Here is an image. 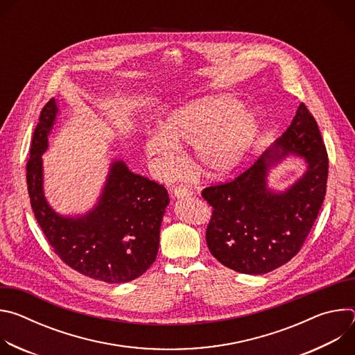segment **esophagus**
I'll return each mask as SVG.
<instances>
[{"label": "esophagus", "mask_w": 355, "mask_h": 355, "mask_svg": "<svg viewBox=\"0 0 355 355\" xmlns=\"http://www.w3.org/2000/svg\"><path fill=\"white\" fill-rule=\"evenodd\" d=\"M192 192H191V189L189 188H187V187H175L174 189H173V195H174V198H177V199H180V198H185V196H189Z\"/></svg>", "instance_id": "34e87169"}]
</instances>
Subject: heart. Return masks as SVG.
<instances>
[{
  "instance_id": "b5f03b06",
  "label": "heart",
  "mask_w": 355,
  "mask_h": 355,
  "mask_svg": "<svg viewBox=\"0 0 355 355\" xmlns=\"http://www.w3.org/2000/svg\"><path fill=\"white\" fill-rule=\"evenodd\" d=\"M243 108L230 95L191 101L159 122L160 133L143 141V153L159 175L168 177L178 166V144L192 143L202 171L225 174L240 164L261 130L259 111Z\"/></svg>"
}]
</instances>
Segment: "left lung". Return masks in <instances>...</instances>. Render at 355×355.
I'll list each match as a JSON object with an SVG mask.
<instances>
[{
	"label": "left lung",
	"instance_id": "8db88e82",
	"mask_svg": "<svg viewBox=\"0 0 355 355\" xmlns=\"http://www.w3.org/2000/svg\"><path fill=\"white\" fill-rule=\"evenodd\" d=\"M293 154L307 171L285 191L268 187L269 170ZM327 151L313 115L300 104L289 128L233 181L202 191L212 207L207 244L223 266L241 274L270 272L297 254L326 195Z\"/></svg>",
	"mask_w": 355,
	"mask_h": 355
}]
</instances>
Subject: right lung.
<instances>
[{"mask_svg": "<svg viewBox=\"0 0 355 355\" xmlns=\"http://www.w3.org/2000/svg\"><path fill=\"white\" fill-rule=\"evenodd\" d=\"M59 114L56 99L43 107L36 125L26 184L35 218L56 254L77 272L108 284L136 279L155 263L167 189L115 160L96 205L81 216H62L43 192L42 155Z\"/></svg>", "mask_w": 355, "mask_h": 355, "instance_id": "1", "label": "right lung"}]
</instances>
